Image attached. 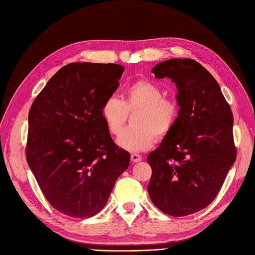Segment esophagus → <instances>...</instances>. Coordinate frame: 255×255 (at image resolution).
I'll use <instances>...</instances> for the list:
<instances>
[{"instance_id":"obj_1","label":"esophagus","mask_w":255,"mask_h":255,"mask_svg":"<svg viewBox=\"0 0 255 255\" xmlns=\"http://www.w3.org/2000/svg\"><path fill=\"white\" fill-rule=\"evenodd\" d=\"M130 159H132V161H134V163H138V161L141 160V155L140 154L133 153V154H130Z\"/></svg>"}]
</instances>
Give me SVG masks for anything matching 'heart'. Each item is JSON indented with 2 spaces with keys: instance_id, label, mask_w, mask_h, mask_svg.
I'll return each mask as SVG.
<instances>
[{
  "instance_id": "b5f03b06",
  "label": "heart",
  "mask_w": 255,
  "mask_h": 255,
  "mask_svg": "<svg viewBox=\"0 0 255 255\" xmlns=\"http://www.w3.org/2000/svg\"><path fill=\"white\" fill-rule=\"evenodd\" d=\"M156 84L149 81H137L123 91L122 100L111 96L103 102L101 116L109 133L120 134L128 115L135 113L134 127L123 132L118 143L130 152L150 149L156 138H164L171 132L179 118V106Z\"/></svg>"
}]
</instances>
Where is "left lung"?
<instances>
[{
	"mask_svg": "<svg viewBox=\"0 0 255 255\" xmlns=\"http://www.w3.org/2000/svg\"><path fill=\"white\" fill-rule=\"evenodd\" d=\"M177 88L179 118L146 160L148 192L163 213L182 217L210 205L236 159L233 114L218 83L198 61L172 58L152 69Z\"/></svg>",
	"mask_w": 255,
	"mask_h": 255,
	"instance_id": "obj_1",
	"label": "left lung"
}]
</instances>
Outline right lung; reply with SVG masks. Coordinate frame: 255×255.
<instances>
[{
    "instance_id": "obj_1",
    "label": "right lung",
    "mask_w": 255,
    "mask_h": 255,
    "mask_svg": "<svg viewBox=\"0 0 255 255\" xmlns=\"http://www.w3.org/2000/svg\"><path fill=\"white\" fill-rule=\"evenodd\" d=\"M123 71L116 64H69L30 106L27 164L45 199L61 214H98L129 165V153L114 142L101 116Z\"/></svg>"
}]
</instances>
